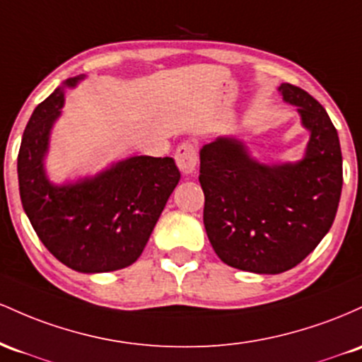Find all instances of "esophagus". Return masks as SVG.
Segmentation results:
<instances>
[{
	"mask_svg": "<svg viewBox=\"0 0 362 362\" xmlns=\"http://www.w3.org/2000/svg\"><path fill=\"white\" fill-rule=\"evenodd\" d=\"M176 164L177 168L185 176H189V174L194 173L198 164V157H197V147L192 144V141H185L181 144L176 150Z\"/></svg>",
	"mask_w": 362,
	"mask_h": 362,
	"instance_id": "34e87169",
	"label": "esophagus"
}]
</instances>
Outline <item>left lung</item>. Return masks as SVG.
Segmentation results:
<instances>
[{
    "instance_id": "8db88e82",
    "label": "left lung",
    "mask_w": 362,
    "mask_h": 362,
    "mask_svg": "<svg viewBox=\"0 0 362 362\" xmlns=\"http://www.w3.org/2000/svg\"><path fill=\"white\" fill-rule=\"evenodd\" d=\"M279 92L310 132L303 159L267 164L235 136H217L200 150L210 245L226 265L253 274L301 263L330 230L342 193L340 141L323 105L291 83Z\"/></svg>"
}]
</instances>
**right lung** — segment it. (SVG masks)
Here are the masks:
<instances>
[{
    "mask_svg": "<svg viewBox=\"0 0 362 362\" xmlns=\"http://www.w3.org/2000/svg\"><path fill=\"white\" fill-rule=\"evenodd\" d=\"M68 78L32 112L18 152L23 210L42 245L82 274L127 269L147 245L181 173L173 157L135 156L93 176L56 185L46 173L51 132L61 116Z\"/></svg>",
    "mask_w": 362,
    "mask_h": 362,
    "instance_id": "right-lung-1",
    "label": "right lung"
}]
</instances>
